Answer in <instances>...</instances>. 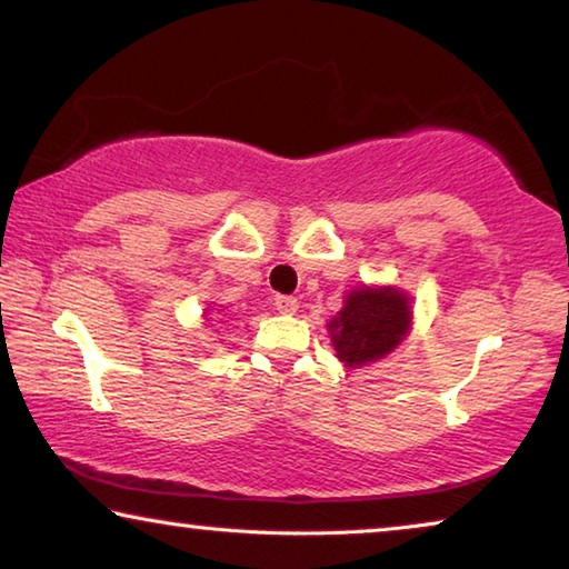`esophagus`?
Listing matches in <instances>:
<instances>
[{
	"label": "esophagus",
	"mask_w": 569,
	"mask_h": 569,
	"mask_svg": "<svg viewBox=\"0 0 569 569\" xmlns=\"http://www.w3.org/2000/svg\"><path fill=\"white\" fill-rule=\"evenodd\" d=\"M276 308L286 316H291L298 311V298L296 296H276Z\"/></svg>",
	"instance_id": "1"
}]
</instances>
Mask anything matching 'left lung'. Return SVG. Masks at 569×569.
Here are the masks:
<instances>
[{"instance_id": "1", "label": "left lung", "mask_w": 569, "mask_h": 569, "mask_svg": "<svg viewBox=\"0 0 569 569\" xmlns=\"http://www.w3.org/2000/svg\"><path fill=\"white\" fill-rule=\"evenodd\" d=\"M411 321L409 298L397 288H359L329 323L331 341L346 366H363L397 349Z\"/></svg>"}]
</instances>
